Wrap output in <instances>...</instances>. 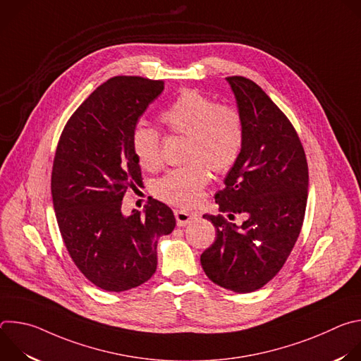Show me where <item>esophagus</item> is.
Returning a JSON list of instances; mask_svg holds the SVG:
<instances>
[{"label": "esophagus", "mask_w": 361, "mask_h": 361, "mask_svg": "<svg viewBox=\"0 0 361 361\" xmlns=\"http://www.w3.org/2000/svg\"><path fill=\"white\" fill-rule=\"evenodd\" d=\"M174 216H176V220H177V226L178 227H184L190 223H192L194 220L198 219V214L197 213H190V212H185V210H174Z\"/></svg>", "instance_id": "obj_1"}]
</instances>
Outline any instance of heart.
I'll return each instance as SVG.
<instances>
[{
    "mask_svg": "<svg viewBox=\"0 0 361 361\" xmlns=\"http://www.w3.org/2000/svg\"><path fill=\"white\" fill-rule=\"evenodd\" d=\"M160 120L171 134L188 137L187 166L170 170L154 184V194L170 204L190 207L216 174L228 173L244 145V126L240 113L194 90H185L161 113ZM131 147L141 169L157 170L161 164V140L157 130L138 124Z\"/></svg>",
    "mask_w": 361,
    "mask_h": 361,
    "instance_id": "obj_1",
    "label": "heart"
}]
</instances>
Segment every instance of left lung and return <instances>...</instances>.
Here are the masks:
<instances>
[{
	"mask_svg": "<svg viewBox=\"0 0 361 361\" xmlns=\"http://www.w3.org/2000/svg\"><path fill=\"white\" fill-rule=\"evenodd\" d=\"M244 126V145L226 187L216 194L221 214H204L216 241L201 254V266L217 286L251 293L284 266L300 235L308 188L305 152L290 120L254 81L227 77Z\"/></svg>",
	"mask_w": 361,
	"mask_h": 361,
	"instance_id": "1",
	"label": "left lung"
}]
</instances>
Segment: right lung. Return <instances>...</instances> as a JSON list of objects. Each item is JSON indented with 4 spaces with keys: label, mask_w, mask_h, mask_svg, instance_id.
I'll return each mask as SVG.
<instances>
[{
    "label": "right lung",
    "mask_w": 361,
    "mask_h": 361,
    "mask_svg": "<svg viewBox=\"0 0 361 361\" xmlns=\"http://www.w3.org/2000/svg\"><path fill=\"white\" fill-rule=\"evenodd\" d=\"M160 80L114 77L94 90L67 121L54 157L51 194L59 228L78 270L106 291L141 286L157 270V243L176 219L151 200L144 214L121 213L128 188L142 181L131 135Z\"/></svg>",
    "instance_id": "1"
}]
</instances>
